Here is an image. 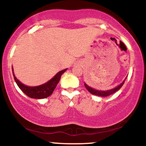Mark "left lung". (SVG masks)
Listing matches in <instances>:
<instances>
[{
  "label": "left lung",
  "mask_w": 146,
  "mask_h": 146,
  "mask_svg": "<svg viewBox=\"0 0 146 146\" xmlns=\"http://www.w3.org/2000/svg\"><path fill=\"white\" fill-rule=\"evenodd\" d=\"M124 82H125V80L121 84H120L118 86H117L116 88H113V89H111V90H106V91H104V90L103 91H102V90H95V89H94V88H90V86H88L86 83H84V86L86 88V89L88 90V91L91 93V94L98 95V96H100V97H107V96H108V95H110L113 94V93H115V92L117 91L118 90H119L120 88H121V86H123V84H124Z\"/></svg>",
  "instance_id": "left-lung-1"
}]
</instances>
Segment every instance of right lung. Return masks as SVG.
Listing matches in <instances>:
<instances>
[{
    "mask_svg": "<svg viewBox=\"0 0 146 146\" xmlns=\"http://www.w3.org/2000/svg\"><path fill=\"white\" fill-rule=\"evenodd\" d=\"M66 70H67V68L58 72L51 80H50L49 81L47 82L46 83L44 84L40 85V86H38L31 87L25 86V85L22 84L21 82L16 78V76H15L14 73V69H13L12 67L13 75H14V80L15 81H16V84H17L18 87L21 88V90L25 95H27L28 97H29V98L34 99H44L50 96V95L53 93V90L56 88L57 84L59 82L60 78H61V75H62Z\"/></svg>",
    "mask_w": 146,
    "mask_h": 146,
    "instance_id": "obj_1",
    "label": "right lung"
}]
</instances>
